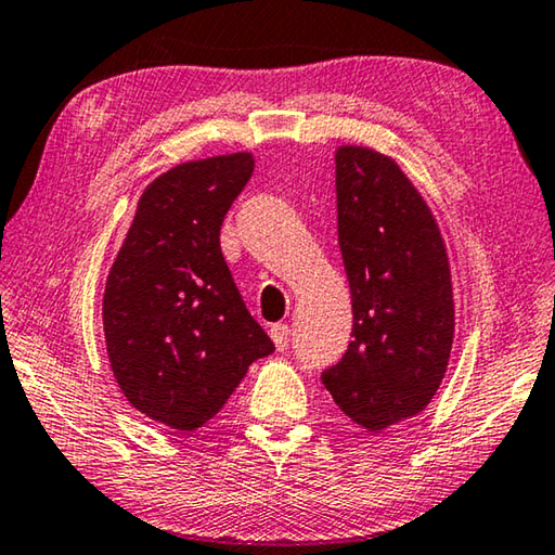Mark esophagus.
I'll return each mask as SVG.
<instances>
[{"label":"esophagus","mask_w":555,"mask_h":555,"mask_svg":"<svg viewBox=\"0 0 555 555\" xmlns=\"http://www.w3.org/2000/svg\"><path fill=\"white\" fill-rule=\"evenodd\" d=\"M270 338H272V344H275L278 351H285L287 344H289V326L287 324H275L270 328Z\"/></svg>","instance_id":"34e87169"}]
</instances>
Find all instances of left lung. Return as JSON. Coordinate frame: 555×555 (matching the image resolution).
I'll use <instances>...</instances> for the list:
<instances>
[{
    "instance_id": "obj_1",
    "label": "left lung",
    "mask_w": 555,
    "mask_h": 555,
    "mask_svg": "<svg viewBox=\"0 0 555 555\" xmlns=\"http://www.w3.org/2000/svg\"><path fill=\"white\" fill-rule=\"evenodd\" d=\"M336 204L353 341L322 383L348 420L380 434L441 387L455 336L451 262L431 207L390 155L338 145Z\"/></svg>"
}]
</instances>
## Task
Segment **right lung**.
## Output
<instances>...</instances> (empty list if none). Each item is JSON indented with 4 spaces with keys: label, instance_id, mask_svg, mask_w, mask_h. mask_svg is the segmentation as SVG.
<instances>
[{
    "label": "right lung",
    "instance_id": "obj_1",
    "mask_svg": "<svg viewBox=\"0 0 555 555\" xmlns=\"http://www.w3.org/2000/svg\"><path fill=\"white\" fill-rule=\"evenodd\" d=\"M253 153L188 160L141 192L102 299L106 356L133 410L190 434L275 346L248 314L219 246Z\"/></svg>",
    "mask_w": 555,
    "mask_h": 555
}]
</instances>
